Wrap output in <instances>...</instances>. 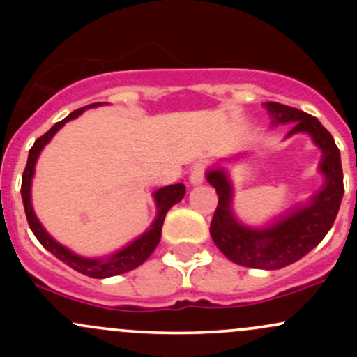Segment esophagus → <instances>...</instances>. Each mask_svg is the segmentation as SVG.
I'll list each match as a JSON object with an SVG mask.
<instances>
[{"label":"esophagus","instance_id":"esophagus-1","mask_svg":"<svg viewBox=\"0 0 357 357\" xmlns=\"http://www.w3.org/2000/svg\"><path fill=\"white\" fill-rule=\"evenodd\" d=\"M204 179H205V165L202 164L193 165V169L190 171V183H192V185H200Z\"/></svg>","mask_w":357,"mask_h":357}]
</instances>
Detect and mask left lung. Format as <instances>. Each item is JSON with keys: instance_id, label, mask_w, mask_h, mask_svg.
I'll return each instance as SVG.
<instances>
[{"instance_id": "left-lung-1", "label": "left lung", "mask_w": 357, "mask_h": 357, "mask_svg": "<svg viewBox=\"0 0 357 357\" xmlns=\"http://www.w3.org/2000/svg\"><path fill=\"white\" fill-rule=\"evenodd\" d=\"M264 105L271 114L273 124L290 122L291 129L287 136L307 132L321 149L319 171L325 174V185L305 207L287 212L268 228L255 229L240 225L233 215V186L228 174L222 169L207 171V181L218 193L211 236L219 250L236 264L254 269H280L304 257L330 231L344 197V174L333 136L318 119L282 103L268 102Z\"/></svg>"}]
</instances>
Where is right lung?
Here are the masks:
<instances>
[{
	"instance_id": "add662e5",
	"label": "right lung",
	"mask_w": 357,
	"mask_h": 357,
	"mask_svg": "<svg viewBox=\"0 0 357 357\" xmlns=\"http://www.w3.org/2000/svg\"><path fill=\"white\" fill-rule=\"evenodd\" d=\"M98 105H102V103H91V105L74 110L70 115H67L63 121L56 122L48 132H45V135L41 136V138L36 139L32 149L29 150V158L22 174V188H20V193H22V202H24V208H25V215H27L29 226H31L34 236L39 240V243H41L46 250L52 252L56 259L66 262L67 266H70L72 269H75V271L81 273V275L89 276V278H109V276H117V275H122V273H128L131 271V269L138 268L139 264H143V262L152 255V252L155 250L158 242H160L162 225H164L165 214H167V211L172 207V205L181 202V199L186 193V188L185 185L178 183V185L164 186V188L157 190V192L153 193V199H155V204H157L155 221L152 222V226H150V228L146 229L139 238H136L135 242L129 243L128 247L121 248V250L109 255V257H103V259L81 257V255L68 250L67 247L60 245L56 240H53L52 236L46 233V229L43 228L41 222L38 221V218H36L34 214V208H32V204H31V183H32V176H34L36 160H38L39 153H41V150L45 149L46 143L55 136V132L59 131L66 122L72 121V119H75L77 115H81L86 109H91V107H98Z\"/></svg>"
}]
</instances>
